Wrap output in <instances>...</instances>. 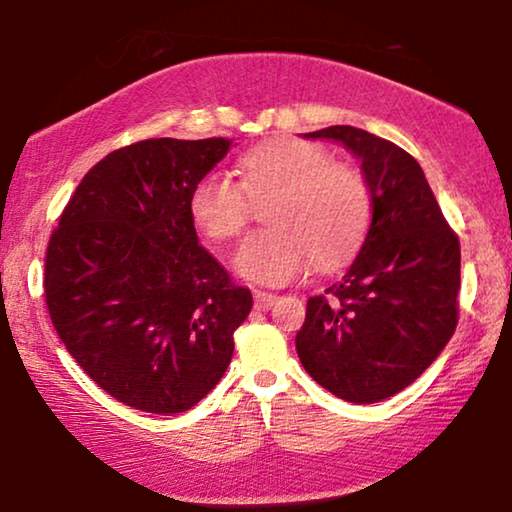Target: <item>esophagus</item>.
I'll list each match as a JSON object with an SVG mask.
<instances>
[{
  "label": "esophagus",
  "instance_id": "1",
  "mask_svg": "<svg viewBox=\"0 0 512 512\" xmlns=\"http://www.w3.org/2000/svg\"><path fill=\"white\" fill-rule=\"evenodd\" d=\"M275 300H277L275 293L258 291V289L254 291V305H256V310H268V307L275 305Z\"/></svg>",
  "mask_w": 512,
  "mask_h": 512
}]
</instances>
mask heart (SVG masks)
I'll return each mask as SVG.
<instances>
[{"mask_svg": "<svg viewBox=\"0 0 512 512\" xmlns=\"http://www.w3.org/2000/svg\"><path fill=\"white\" fill-rule=\"evenodd\" d=\"M240 179L212 170L188 198L195 226L209 240H233L263 209L268 228L256 230L235 251V268L258 284L279 286L310 268L347 263L366 240L373 221V193L352 165L335 163L321 144L279 137L256 144L240 158Z\"/></svg>", "mask_w": 512, "mask_h": 512, "instance_id": "heart-1", "label": "heart"}]
</instances>
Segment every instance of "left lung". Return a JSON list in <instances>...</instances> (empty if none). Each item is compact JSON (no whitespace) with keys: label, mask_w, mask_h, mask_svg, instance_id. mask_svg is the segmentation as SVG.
Listing matches in <instances>:
<instances>
[{"label":"left lung","mask_w":512,"mask_h":512,"mask_svg":"<svg viewBox=\"0 0 512 512\" xmlns=\"http://www.w3.org/2000/svg\"><path fill=\"white\" fill-rule=\"evenodd\" d=\"M361 160L373 221L342 282L307 300L296 335L314 382L349 403L398 394L436 361L459 321V237L408 151L352 125L307 132Z\"/></svg>","instance_id":"obj_1"}]
</instances>
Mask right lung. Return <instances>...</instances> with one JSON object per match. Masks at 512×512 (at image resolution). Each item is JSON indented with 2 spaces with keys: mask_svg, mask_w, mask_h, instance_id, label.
<instances>
[{
  "mask_svg": "<svg viewBox=\"0 0 512 512\" xmlns=\"http://www.w3.org/2000/svg\"><path fill=\"white\" fill-rule=\"evenodd\" d=\"M230 139H144L104 156L69 198L46 249L44 293L72 359L116 401L191 410L233 359L249 289L202 249L188 212Z\"/></svg>",
  "mask_w": 512,
  "mask_h": 512,
  "instance_id": "1",
  "label": "right lung"
}]
</instances>
